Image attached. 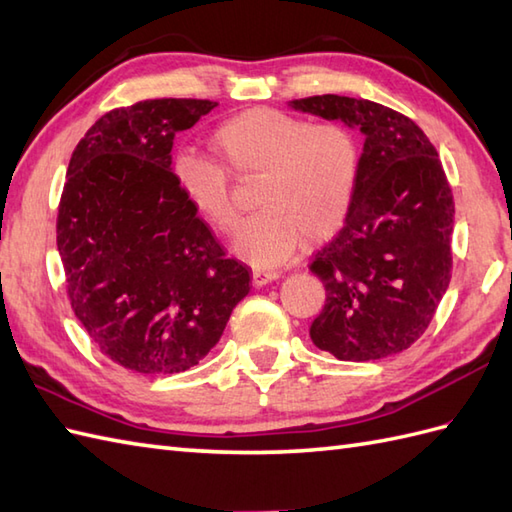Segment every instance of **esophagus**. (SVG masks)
<instances>
[{"label":"esophagus","instance_id":"esophagus-1","mask_svg":"<svg viewBox=\"0 0 512 512\" xmlns=\"http://www.w3.org/2000/svg\"><path fill=\"white\" fill-rule=\"evenodd\" d=\"M278 278H280V273L273 271V269H254L252 271L254 286H265V284L278 280Z\"/></svg>","mask_w":512,"mask_h":512}]
</instances>
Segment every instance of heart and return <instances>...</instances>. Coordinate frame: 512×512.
<instances>
[{
    "mask_svg": "<svg viewBox=\"0 0 512 512\" xmlns=\"http://www.w3.org/2000/svg\"><path fill=\"white\" fill-rule=\"evenodd\" d=\"M210 149L219 163L178 156L173 180L195 215L219 232H230L239 210L228 173L260 178V213L247 219L232 241L234 252L247 263L280 265L304 241L315 245L330 239L350 213L358 147L343 126H313L273 108H249L221 123L210 136Z\"/></svg>",
    "mask_w": 512,
    "mask_h": 512,
    "instance_id": "heart-1",
    "label": "heart"
}]
</instances>
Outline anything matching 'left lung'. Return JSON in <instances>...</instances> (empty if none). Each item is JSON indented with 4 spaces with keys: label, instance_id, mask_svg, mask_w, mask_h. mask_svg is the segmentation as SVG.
I'll list each match as a JSON object with an SVG mask.
<instances>
[{
    "label": "left lung",
    "instance_id": "left-lung-1",
    "mask_svg": "<svg viewBox=\"0 0 512 512\" xmlns=\"http://www.w3.org/2000/svg\"><path fill=\"white\" fill-rule=\"evenodd\" d=\"M289 106L365 136L345 226L308 265L326 286L310 339L352 363L400 354L426 332L452 278L454 199L439 154L415 121L369 99Z\"/></svg>",
    "mask_w": 512,
    "mask_h": 512
}]
</instances>
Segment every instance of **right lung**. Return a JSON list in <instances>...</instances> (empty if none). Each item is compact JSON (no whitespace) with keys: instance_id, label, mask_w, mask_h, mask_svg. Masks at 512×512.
Returning <instances> with one entry per match:
<instances>
[{"instance_id":"obj_1","label":"right lung","mask_w":512,"mask_h":512,"mask_svg":"<svg viewBox=\"0 0 512 512\" xmlns=\"http://www.w3.org/2000/svg\"><path fill=\"white\" fill-rule=\"evenodd\" d=\"M215 106L169 97L110 110L69 160L56 241L71 308L97 350L136 373L195 367L249 293V269L173 180V139Z\"/></svg>"}]
</instances>
